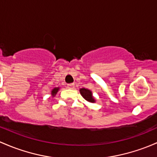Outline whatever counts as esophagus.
<instances>
[{
  "label": "esophagus",
  "mask_w": 157,
  "mask_h": 157,
  "mask_svg": "<svg viewBox=\"0 0 157 157\" xmlns=\"http://www.w3.org/2000/svg\"><path fill=\"white\" fill-rule=\"evenodd\" d=\"M67 89H70V90H74L75 88V85L74 83H70V84H67Z\"/></svg>",
  "instance_id": "1"
}]
</instances>
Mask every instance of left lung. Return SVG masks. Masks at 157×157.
<instances>
[{"mask_svg": "<svg viewBox=\"0 0 157 157\" xmlns=\"http://www.w3.org/2000/svg\"><path fill=\"white\" fill-rule=\"evenodd\" d=\"M80 92L82 96L85 98L87 101L89 102H92V103H94L95 102V98L94 97L92 96V92L90 91V90H87V89L85 88H82L80 90Z\"/></svg>", "mask_w": 157, "mask_h": 157, "instance_id": "1", "label": "left lung"}]
</instances>
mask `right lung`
Instances as JSON below:
<instances>
[{"instance_id": "1", "label": "right lung", "mask_w": 157, "mask_h": 157, "mask_svg": "<svg viewBox=\"0 0 157 157\" xmlns=\"http://www.w3.org/2000/svg\"><path fill=\"white\" fill-rule=\"evenodd\" d=\"M59 90V87H56V88H54L53 90L51 91V95H52V97L55 96L56 95V93L58 92V91Z\"/></svg>"}]
</instances>
